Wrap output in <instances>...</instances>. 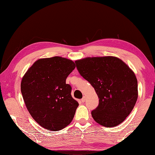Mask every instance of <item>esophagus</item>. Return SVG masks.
Returning a JSON list of instances; mask_svg holds the SVG:
<instances>
[{"label":"esophagus","instance_id":"obj_1","mask_svg":"<svg viewBox=\"0 0 155 155\" xmlns=\"http://www.w3.org/2000/svg\"><path fill=\"white\" fill-rule=\"evenodd\" d=\"M85 100H86V97H85V96H84L83 98L81 99V102H82V103H84V102L85 101Z\"/></svg>","mask_w":155,"mask_h":155}]
</instances>
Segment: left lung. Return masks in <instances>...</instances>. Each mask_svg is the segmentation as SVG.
<instances>
[{"label":"left lung","instance_id":"left-lung-1","mask_svg":"<svg viewBox=\"0 0 155 155\" xmlns=\"http://www.w3.org/2000/svg\"><path fill=\"white\" fill-rule=\"evenodd\" d=\"M75 63L99 99L97 107L91 111L95 121L107 127L124 121L138 97L137 80L131 69L114 56L85 58Z\"/></svg>","mask_w":155,"mask_h":155}]
</instances>
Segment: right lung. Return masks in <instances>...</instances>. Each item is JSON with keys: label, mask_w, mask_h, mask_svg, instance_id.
Instances as JSON below:
<instances>
[{"label": "right lung", "mask_w": 155, "mask_h": 155, "mask_svg": "<svg viewBox=\"0 0 155 155\" xmlns=\"http://www.w3.org/2000/svg\"><path fill=\"white\" fill-rule=\"evenodd\" d=\"M75 68L67 58L55 56L39 59L22 78L21 93L32 118L49 130L58 131L74 119L78 102L71 97L67 77Z\"/></svg>", "instance_id": "obj_1"}]
</instances>
